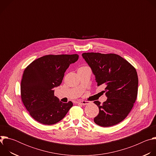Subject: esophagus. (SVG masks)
Returning a JSON list of instances; mask_svg holds the SVG:
<instances>
[{
	"mask_svg": "<svg viewBox=\"0 0 156 156\" xmlns=\"http://www.w3.org/2000/svg\"><path fill=\"white\" fill-rule=\"evenodd\" d=\"M78 103L80 104L81 105H87V104L90 103V102L86 101H78Z\"/></svg>",
	"mask_w": 156,
	"mask_h": 156,
	"instance_id": "esophagus-1",
	"label": "esophagus"
}]
</instances>
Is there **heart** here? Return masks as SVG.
<instances>
[{
  "label": "heart",
  "mask_w": 156,
  "mask_h": 156,
  "mask_svg": "<svg viewBox=\"0 0 156 156\" xmlns=\"http://www.w3.org/2000/svg\"><path fill=\"white\" fill-rule=\"evenodd\" d=\"M82 67H85V66H81V67H80V68H82Z\"/></svg>",
  "instance_id": "1"
}]
</instances>
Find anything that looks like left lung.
Segmentation results:
<instances>
[{
    "instance_id": "8db88e82",
    "label": "left lung",
    "mask_w": 156,
    "mask_h": 156,
    "mask_svg": "<svg viewBox=\"0 0 156 156\" xmlns=\"http://www.w3.org/2000/svg\"><path fill=\"white\" fill-rule=\"evenodd\" d=\"M83 58L95 75L98 86L105 84L107 99L94 101L99 109L95 123L108 127L123 121L130 112L138 94V78L135 68L115 54L83 53Z\"/></svg>"
}]
</instances>
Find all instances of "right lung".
<instances>
[{"label":"right lung","mask_w":156,"mask_h":156,"mask_svg":"<svg viewBox=\"0 0 156 156\" xmlns=\"http://www.w3.org/2000/svg\"><path fill=\"white\" fill-rule=\"evenodd\" d=\"M78 54L47 55L32 62L25 69L21 82V98L30 115L44 125L63 119L73 103H63L54 96L55 87L62 83L70 64Z\"/></svg>","instance_id":"obj_1"}]
</instances>
